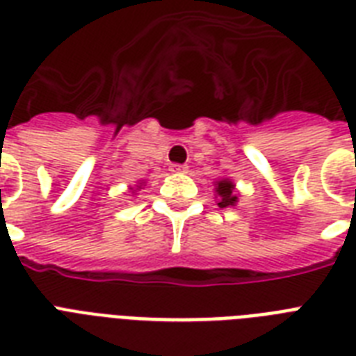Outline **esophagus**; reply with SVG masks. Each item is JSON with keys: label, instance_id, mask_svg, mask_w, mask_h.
Instances as JSON below:
<instances>
[{"label": "esophagus", "instance_id": "34e87169", "mask_svg": "<svg viewBox=\"0 0 356 356\" xmlns=\"http://www.w3.org/2000/svg\"><path fill=\"white\" fill-rule=\"evenodd\" d=\"M170 172H172V173H186V172H188V166H184V164H172V166H170Z\"/></svg>", "mask_w": 356, "mask_h": 356}]
</instances>
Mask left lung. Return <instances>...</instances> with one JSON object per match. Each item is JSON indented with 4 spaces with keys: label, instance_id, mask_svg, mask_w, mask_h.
Instances as JSON below:
<instances>
[{
    "label": "left lung",
    "instance_id": "8db88e82",
    "mask_svg": "<svg viewBox=\"0 0 356 356\" xmlns=\"http://www.w3.org/2000/svg\"><path fill=\"white\" fill-rule=\"evenodd\" d=\"M216 197L220 209L236 205L238 194L236 190H234L233 181H229V179H220V181H216Z\"/></svg>",
    "mask_w": 356,
    "mask_h": 356
}]
</instances>
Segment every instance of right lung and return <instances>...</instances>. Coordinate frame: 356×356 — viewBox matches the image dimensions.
I'll return each mask as SVG.
<instances>
[{
	"label": "right lung",
	"instance_id": "add662e5",
	"mask_svg": "<svg viewBox=\"0 0 356 356\" xmlns=\"http://www.w3.org/2000/svg\"><path fill=\"white\" fill-rule=\"evenodd\" d=\"M140 186H142V183H140ZM140 186H138V188H140Z\"/></svg>",
	"mask_w": 356,
	"mask_h": 356
}]
</instances>
